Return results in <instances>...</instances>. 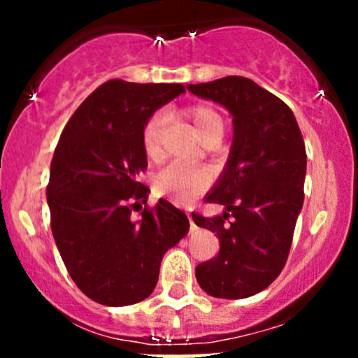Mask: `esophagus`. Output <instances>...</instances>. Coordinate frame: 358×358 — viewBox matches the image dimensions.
I'll use <instances>...</instances> for the list:
<instances>
[{
	"instance_id": "obj_1",
	"label": "esophagus",
	"mask_w": 358,
	"mask_h": 358,
	"mask_svg": "<svg viewBox=\"0 0 358 358\" xmlns=\"http://www.w3.org/2000/svg\"><path fill=\"white\" fill-rule=\"evenodd\" d=\"M187 217H188V222H190V231H195V229H196V225L193 224V219H192V215H190V213H187Z\"/></svg>"
}]
</instances>
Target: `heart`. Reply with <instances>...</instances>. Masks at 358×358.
<instances>
[{"label":"heart","mask_w":358,"mask_h":358,"mask_svg":"<svg viewBox=\"0 0 358 358\" xmlns=\"http://www.w3.org/2000/svg\"><path fill=\"white\" fill-rule=\"evenodd\" d=\"M185 117L190 121L195 134L202 143L213 136H224V119L210 106L199 104L185 110ZM166 119L156 114L148 121L143 133V143L150 158H158L162 153V134ZM210 183V176L202 168H187L182 165H168L155 176V190L159 195L173 200L176 203H187L200 195Z\"/></svg>","instance_id":"obj_1"}]
</instances>
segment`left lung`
<instances>
[{
  "instance_id": "left-lung-1",
  "label": "left lung",
  "mask_w": 358,
  "mask_h": 358,
  "mask_svg": "<svg viewBox=\"0 0 358 358\" xmlns=\"http://www.w3.org/2000/svg\"><path fill=\"white\" fill-rule=\"evenodd\" d=\"M187 89L227 109L234 127L227 163L207 193L224 212L192 213L220 242L219 254L196 266V281L213 298L254 296L281 274L289 254L305 199V141L293 110L250 79L229 76Z\"/></svg>"
}]
</instances>
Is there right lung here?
Instances as JSON below:
<instances>
[{
    "mask_svg": "<svg viewBox=\"0 0 358 358\" xmlns=\"http://www.w3.org/2000/svg\"><path fill=\"white\" fill-rule=\"evenodd\" d=\"M183 92L182 84L109 80L62 131L47 187L52 234L73 282L101 305L127 306L150 296L163 256L190 229L165 199L138 220L131 217L150 193L138 182L148 168L145 127Z\"/></svg>",
    "mask_w": 358,
    "mask_h": 358,
    "instance_id": "add662e5",
    "label": "right lung"
}]
</instances>
